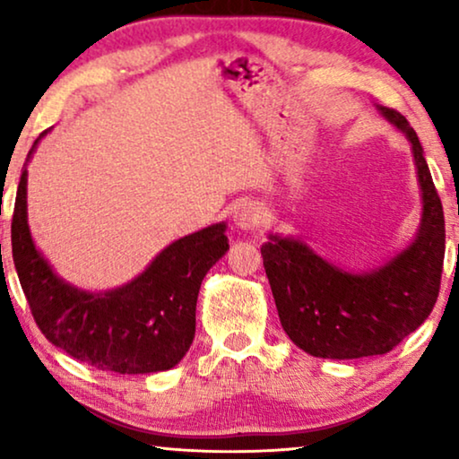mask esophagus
Masks as SVG:
<instances>
[{"mask_svg": "<svg viewBox=\"0 0 459 459\" xmlns=\"http://www.w3.org/2000/svg\"><path fill=\"white\" fill-rule=\"evenodd\" d=\"M261 219H263V211L256 203H242L238 204V209L234 211V223L240 230L259 228Z\"/></svg>", "mask_w": 459, "mask_h": 459, "instance_id": "esophagus-1", "label": "esophagus"}]
</instances>
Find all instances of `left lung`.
Instances as JSON below:
<instances>
[{"label":"left lung","mask_w":459,"mask_h":459,"mask_svg":"<svg viewBox=\"0 0 459 459\" xmlns=\"http://www.w3.org/2000/svg\"><path fill=\"white\" fill-rule=\"evenodd\" d=\"M411 143L422 190V223L403 253L378 269L349 273L294 238L269 236L261 247L281 328L305 353L322 359L385 355L430 316L441 288L445 217L422 143L407 118L378 106Z\"/></svg>","instance_id":"obj_1"}]
</instances>
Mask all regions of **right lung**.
<instances>
[{
    "label": "right lung",
    "instance_id": "add662e5",
    "mask_svg": "<svg viewBox=\"0 0 459 459\" xmlns=\"http://www.w3.org/2000/svg\"><path fill=\"white\" fill-rule=\"evenodd\" d=\"M228 248L225 223H215L169 244L129 284L104 294L79 290L35 248L27 221V169L21 175L12 256L22 292L43 336L96 369L152 374L178 366L196 332L200 284Z\"/></svg>",
    "mask_w": 459,
    "mask_h": 459
}]
</instances>
